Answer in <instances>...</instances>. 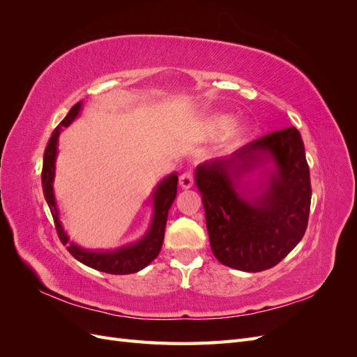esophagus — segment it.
I'll use <instances>...</instances> for the list:
<instances>
[{"label":"esophagus","mask_w":357,"mask_h":357,"mask_svg":"<svg viewBox=\"0 0 357 357\" xmlns=\"http://www.w3.org/2000/svg\"><path fill=\"white\" fill-rule=\"evenodd\" d=\"M180 186L183 189H189L193 186V171L188 169L180 176Z\"/></svg>","instance_id":"1"}]
</instances>
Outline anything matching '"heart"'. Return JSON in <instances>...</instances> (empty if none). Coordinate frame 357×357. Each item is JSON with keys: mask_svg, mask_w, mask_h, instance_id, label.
Masks as SVG:
<instances>
[{"mask_svg": "<svg viewBox=\"0 0 357 357\" xmlns=\"http://www.w3.org/2000/svg\"><path fill=\"white\" fill-rule=\"evenodd\" d=\"M232 123H234V119L231 116H226V114L213 116L208 121V131L213 135H222L228 131V129L232 126ZM238 137H240L238 134L234 135V138H238Z\"/></svg>", "mask_w": 357, "mask_h": 357, "instance_id": "1", "label": "heart"}]
</instances>
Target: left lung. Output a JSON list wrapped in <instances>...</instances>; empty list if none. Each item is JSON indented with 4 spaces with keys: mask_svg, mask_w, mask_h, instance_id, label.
<instances>
[{
    "mask_svg": "<svg viewBox=\"0 0 357 357\" xmlns=\"http://www.w3.org/2000/svg\"><path fill=\"white\" fill-rule=\"evenodd\" d=\"M275 167L253 192L239 180L259 163ZM210 245L218 261L240 271L275 266L305 234L311 205L310 168L296 128L264 135L197 167Z\"/></svg>",
    "mask_w": 357,
    "mask_h": 357,
    "instance_id": "left-lung-1",
    "label": "left lung"
}]
</instances>
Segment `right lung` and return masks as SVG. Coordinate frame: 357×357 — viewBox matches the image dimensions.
<instances>
[{"label":"right lung","mask_w":357,"mask_h":357,"mask_svg":"<svg viewBox=\"0 0 357 357\" xmlns=\"http://www.w3.org/2000/svg\"><path fill=\"white\" fill-rule=\"evenodd\" d=\"M80 109L82 102H77L71 107V110L68 112L66 119H63V121L55 128V131L52 132V137L47 143L45 156H43L41 171V183L45 198L50 208L53 222H55V228L59 240L63 245H67V250L77 259L79 262L107 274L137 273L152 262L160 252L162 243H164L168 210L171 208V205L174 202L177 195L178 176L174 172V174L168 176L158 185L153 193V220L152 225H150V229L139 241L123 245L112 252L84 250V248L75 245L74 243H70L68 235L63 231L62 223L59 220V211L56 207L55 195H53V178H55V160L58 153V138L61 134V129L62 126H68L74 119L77 117Z\"/></svg>","instance_id":"1"}]
</instances>
